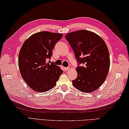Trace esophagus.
I'll return each instance as SVG.
<instances>
[{
	"label": "esophagus",
	"mask_w": 129,
	"mask_h": 129,
	"mask_svg": "<svg viewBox=\"0 0 129 129\" xmlns=\"http://www.w3.org/2000/svg\"><path fill=\"white\" fill-rule=\"evenodd\" d=\"M69 69V67H65L64 68V69L66 70V71H68Z\"/></svg>",
	"instance_id": "34e87169"
}]
</instances>
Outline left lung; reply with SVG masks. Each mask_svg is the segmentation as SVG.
Instances as JSON below:
<instances>
[{
	"mask_svg": "<svg viewBox=\"0 0 129 129\" xmlns=\"http://www.w3.org/2000/svg\"><path fill=\"white\" fill-rule=\"evenodd\" d=\"M78 62L77 76L73 86L80 91L91 92L104 83L110 68L109 50L104 41L87 30L71 32L65 37ZM81 64L83 66H79Z\"/></svg>",
	"mask_w": 129,
	"mask_h": 129,
	"instance_id": "left-lung-1",
	"label": "left lung"
}]
</instances>
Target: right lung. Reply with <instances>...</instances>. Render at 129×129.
Segmentation results:
<instances>
[{"mask_svg":"<svg viewBox=\"0 0 129 129\" xmlns=\"http://www.w3.org/2000/svg\"><path fill=\"white\" fill-rule=\"evenodd\" d=\"M62 37V34L38 32L29 37L23 44L18 57L19 68L25 82L33 90L45 92L56 84L63 71L50 59L52 50Z\"/></svg>","mask_w":129,"mask_h":129,"instance_id":"add662e5","label":"right lung"}]
</instances>
